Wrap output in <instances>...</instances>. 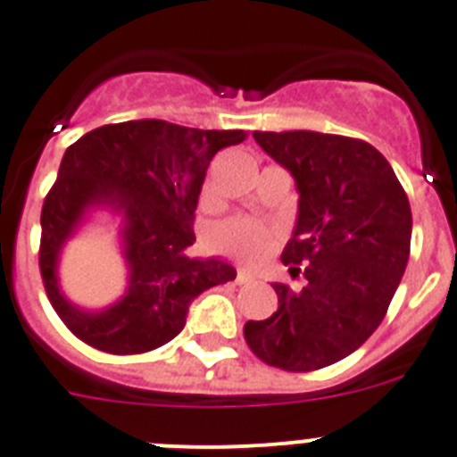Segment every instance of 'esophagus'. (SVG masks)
I'll use <instances>...</instances> for the list:
<instances>
[{"label": "esophagus", "instance_id": "obj_1", "mask_svg": "<svg viewBox=\"0 0 457 457\" xmlns=\"http://www.w3.org/2000/svg\"><path fill=\"white\" fill-rule=\"evenodd\" d=\"M253 274H249V272H245V270H237V274H236V284H252L253 281Z\"/></svg>", "mask_w": 457, "mask_h": 457}]
</instances>
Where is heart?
<instances>
[{"instance_id": "heart-1", "label": "heart", "mask_w": 457, "mask_h": 457, "mask_svg": "<svg viewBox=\"0 0 457 457\" xmlns=\"http://www.w3.org/2000/svg\"><path fill=\"white\" fill-rule=\"evenodd\" d=\"M210 199V187L205 185L201 192V201ZM277 233L268 224L247 220V217H231L220 224L210 226L205 233V245L210 252L228 256L237 263L256 265L272 252Z\"/></svg>"}]
</instances>
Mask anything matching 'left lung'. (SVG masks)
<instances>
[{
	"label": "left lung",
	"mask_w": 457,
	"mask_h": 457,
	"mask_svg": "<svg viewBox=\"0 0 457 457\" xmlns=\"http://www.w3.org/2000/svg\"><path fill=\"white\" fill-rule=\"evenodd\" d=\"M253 139L300 189L281 263L302 286L272 284L277 311L245 322V341L268 366L309 373L354 353L386 316L410 258V201L364 139L311 130H256Z\"/></svg>",
	"instance_id": "obj_1"
}]
</instances>
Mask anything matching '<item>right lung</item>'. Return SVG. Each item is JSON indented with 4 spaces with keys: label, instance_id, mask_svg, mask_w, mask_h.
Listing matches in <instances>:
<instances>
[{
    "label": "right lung",
    "instance_id": "right-lung-1",
    "mask_svg": "<svg viewBox=\"0 0 457 457\" xmlns=\"http://www.w3.org/2000/svg\"><path fill=\"white\" fill-rule=\"evenodd\" d=\"M245 137L148 119L103 125L68 146L40 210L38 268L52 309L79 341L109 354L155 350L179 337L196 295L236 278L228 263L199 261L187 249L210 160ZM96 203L124 210L131 288L112 310L84 314L55 288V256Z\"/></svg>",
    "mask_w": 457,
    "mask_h": 457
}]
</instances>
